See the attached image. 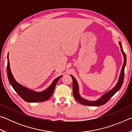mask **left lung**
Returning a JSON list of instances; mask_svg holds the SVG:
<instances>
[{
  "label": "left lung",
  "instance_id": "obj_1",
  "mask_svg": "<svg viewBox=\"0 0 132 132\" xmlns=\"http://www.w3.org/2000/svg\"><path fill=\"white\" fill-rule=\"evenodd\" d=\"M120 50L123 53L124 57V62L122 65V68L121 69V71H120V74L119 76V79H118V81L116 86L111 90H109L108 92L105 94L102 95L99 99L95 101H88L84 98H82L80 96L79 94V85H78V82L77 80H76L75 77L72 75H70L71 78L73 79V95L76 99V100L77 102H79L82 105H88V106H97L102 105L105 104H106L108 102L109 99L112 97V96L115 94L119 90V89L121 88V87L123 82L124 80V75H125V68L126 64V54L124 52L123 50L122 44L120 42H119Z\"/></svg>",
  "mask_w": 132,
  "mask_h": 132
}]
</instances>
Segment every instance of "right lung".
Masks as SVG:
<instances>
[{"mask_svg":"<svg viewBox=\"0 0 132 132\" xmlns=\"http://www.w3.org/2000/svg\"><path fill=\"white\" fill-rule=\"evenodd\" d=\"M7 73L9 81L11 86L13 87L15 92L19 95L22 99L28 102H44L48 100L52 96L58 80L62 76H60L56 78L52 82V84L49 86V87L43 91L37 92V91L31 90V89H29L19 84L14 79L12 71H11L9 60V53L7 55Z\"/></svg>","mask_w":132,"mask_h":132,"instance_id":"1","label":"right lung"}]
</instances>
